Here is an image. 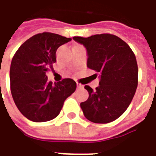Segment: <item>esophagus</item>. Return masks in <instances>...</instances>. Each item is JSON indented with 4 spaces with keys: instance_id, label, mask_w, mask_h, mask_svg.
I'll return each instance as SVG.
<instances>
[{
    "instance_id": "obj_1",
    "label": "esophagus",
    "mask_w": 156,
    "mask_h": 156,
    "mask_svg": "<svg viewBox=\"0 0 156 156\" xmlns=\"http://www.w3.org/2000/svg\"><path fill=\"white\" fill-rule=\"evenodd\" d=\"M77 87H78V88H83V85L81 83H77Z\"/></svg>"
}]
</instances>
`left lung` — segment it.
<instances>
[{
    "instance_id": "obj_1",
    "label": "left lung",
    "mask_w": 156,
    "mask_h": 156,
    "mask_svg": "<svg viewBox=\"0 0 156 156\" xmlns=\"http://www.w3.org/2000/svg\"><path fill=\"white\" fill-rule=\"evenodd\" d=\"M73 40L87 51V66L100 73L99 86L93 91L86 85L89 97L81 102L85 117L94 123H108L122 116L131 104L137 85L138 66L130 46L111 34H95Z\"/></svg>"
}]
</instances>
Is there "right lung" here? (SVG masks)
Returning <instances> with one entry per match:
<instances>
[{"instance_id":"1","label":"right lung","mask_w":156,"mask_h":156,"mask_svg":"<svg viewBox=\"0 0 156 156\" xmlns=\"http://www.w3.org/2000/svg\"><path fill=\"white\" fill-rule=\"evenodd\" d=\"M72 40L50 32L37 34L23 43L11 60L10 92L17 108L27 119L48 122L59 114L77 84L71 78L57 83L48 81L46 73L56 62L58 48Z\"/></svg>"}]
</instances>
